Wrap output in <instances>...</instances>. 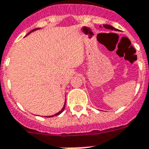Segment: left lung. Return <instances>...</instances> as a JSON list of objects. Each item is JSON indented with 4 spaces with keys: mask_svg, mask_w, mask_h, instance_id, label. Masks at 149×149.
<instances>
[{
    "mask_svg": "<svg viewBox=\"0 0 149 149\" xmlns=\"http://www.w3.org/2000/svg\"><path fill=\"white\" fill-rule=\"evenodd\" d=\"M103 26L104 27L105 29H111V30H114V31H117V29H115L114 27H113L112 26H111V25H103ZM101 27V26H100Z\"/></svg>",
    "mask_w": 149,
    "mask_h": 149,
    "instance_id": "8db88e82",
    "label": "left lung"
}]
</instances>
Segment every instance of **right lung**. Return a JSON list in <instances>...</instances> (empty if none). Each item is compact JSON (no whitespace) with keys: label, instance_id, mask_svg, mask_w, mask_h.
<instances>
[{"label":"right lung","instance_id":"1","mask_svg":"<svg viewBox=\"0 0 149 149\" xmlns=\"http://www.w3.org/2000/svg\"><path fill=\"white\" fill-rule=\"evenodd\" d=\"M37 29H39V28L35 29L32 30V31H31V32H29V33H28V35H29V34H30V33H31V32H34V31H36V30H37ZM28 35H26V36H28ZM65 104H66V101H65L64 105H63V108H62V109H61V111H59V112H57V113H55V114H54V115H51V116H46V117H54V116H57V115H59V114H61V113H62V112H63V110H64V108H65Z\"/></svg>","mask_w":149,"mask_h":149}]
</instances>
